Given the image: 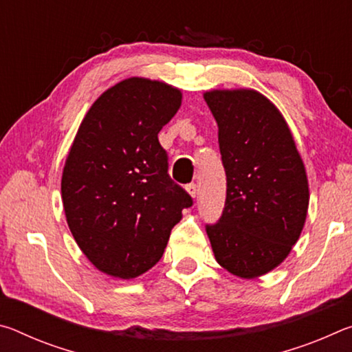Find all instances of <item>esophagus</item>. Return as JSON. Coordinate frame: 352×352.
I'll list each match as a JSON object with an SVG mask.
<instances>
[{"mask_svg":"<svg viewBox=\"0 0 352 352\" xmlns=\"http://www.w3.org/2000/svg\"><path fill=\"white\" fill-rule=\"evenodd\" d=\"M186 190L190 194V197H197L199 195V186L195 183H189L186 186Z\"/></svg>","mask_w":352,"mask_h":352,"instance_id":"obj_1","label":"esophagus"}]
</instances>
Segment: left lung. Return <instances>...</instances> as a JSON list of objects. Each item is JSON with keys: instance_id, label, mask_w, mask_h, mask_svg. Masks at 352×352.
<instances>
[{"instance_id": "left-lung-1", "label": "left lung", "mask_w": 352, "mask_h": 352, "mask_svg": "<svg viewBox=\"0 0 352 352\" xmlns=\"http://www.w3.org/2000/svg\"><path fill=\"white\" fill-rule=\"evenodd\" d=\"M205 100L219 126L226 175L222 216L206 223L216 261L256 278L287 258L306 222L305 164L279 110L254 90H214Z\"/></svg>"}]
</instances>
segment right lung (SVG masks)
<instances>
[{"mask_svg":"<svg viewBox=\"0 0 352 352\" xmlns=\"http://www.w3.org/2000/svg\"><path fill=\"white\" fill-rule=\"evenodd\" d=\"M180 104L177 88L132 77L107 90L77 130L62 175L65 216L83 254L107 275L130 279L152 269L192 206L158 141Z\"/></svg>","mask_w":352,"mask_h":352,"instance_id":"obj_1","label":"right lung"}]
</instances>
